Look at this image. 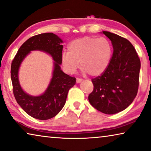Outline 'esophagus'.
<instances>
[{
	"label": "esophagus",
	"instance_id": "obj_1",
	"mask_svg": "<svg viewBox=\"0 0 151 151\" xmlns=\"http://www.w3.org/2000/svg\"><path fill=\"white\" fill-rule=\"evenodd\" d=\"M82 81V78H76V82L77 83H80Z\"/></svg>",
	"mask_w": 151,
	"mask_h": 151
}]
</instances>
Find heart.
Segmentation results:
<instances>
[{
    "instance_id": "obj_1",
    "label": "heart",
    "mask_w": 151,
    "mask_h": 151,
    "mask_svg": "<svg viewBox=\"0 0 151 151\" xmlns=\"http://www.w3.org/2000/svg\"><path fill=\"white\" fill-rule=\"evenodd\" d=\"M69 52L62 55L63 67L69 73H73L80 66L83 73L99 76L106 70L112 58V47L108 39L84 37L71 42Z\"/></svg>"
}]
</instances>
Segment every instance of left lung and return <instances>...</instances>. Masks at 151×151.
Masks as SVG:
<instances>
[{
  "mask_svg": "<svg viewBox=\"0 0 151 151\" xmlns=\"http://www.w3.org/2000/svg\"><path fill=\"white\" fill-rule=\"evenodd\" d=\"M103 33L110 39L114 52L106 70L92 79L94 88L88 101L99 112L114 114L126 109L136 97L140 60L127 39L110 32Z\"/></svg>",
  "mask_w": 151,
  "mask_h": 151,
  "instance_id": "8db88e82",
  "label": "left lung"
}]
</instances>
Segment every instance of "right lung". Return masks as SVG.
<instances>
[{"instance_id":"right-lung-1","label":"right lung","mask_w":151,"mask_h":151,"mask_svg":"<svg viewBox=\"0 0 151 151\" xmlns=\"http://www.w3.org/2000/svg\"><path fill=\"white\" fill-rule=\"evenodd\" d=\"M62 43V39L52 32L35 35L21 45L12 63L11 78L14 97L21 108L36 119L47 120L57 115L65 106L69 90L76 84V78L69 76L60 69ZM32 50L47 52L55 60L53 76L49 86L44 93L37 97L26 93L21 89L18 80L19 66Z\"/></svg>"}]
</instances>
